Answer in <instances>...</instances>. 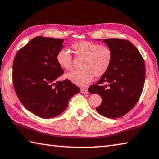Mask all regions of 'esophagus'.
Here are the masks:
<instances>
[{"mask_svg": "<svg viewBox=\"0 0 159 159\" xmlns=\"http://www.w3.org/2000/svg\"><path fill=\"white\" fill-rule=\"evenodd\" d=\"M80 92H81V93H83V94H88V89L85 88H82L81 89H80Z\"/></svg>", "mask_w": 159, "mask_h": 159, "instance_id": "obj_1", "label": "esophagus"}]
</instances>
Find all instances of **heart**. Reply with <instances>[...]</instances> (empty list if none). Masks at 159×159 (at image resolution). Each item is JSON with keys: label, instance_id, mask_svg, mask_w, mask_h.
<instances>
[{"label": "heart", "instance_id": "heart-1", "mask_svg": "<svg viewBox=\"0 0 159 159\" xmlns=\"http://www.w3.org/2000/svg\"><path fill=\"white\" fill-rule=\"evenodd\" d=\"M71 47L76 56L84 57L83 70L73 71L67 76L75 84L84 87L91 83L94 76L100 77L108 71L112 63V53L107 46L89 41H79L73 43ZM56 58L60 67L67 71L72 69L73 57L67 49H60Z\"/></svg>", "mask_w": 159, "mask_h": 159}]
</instances>
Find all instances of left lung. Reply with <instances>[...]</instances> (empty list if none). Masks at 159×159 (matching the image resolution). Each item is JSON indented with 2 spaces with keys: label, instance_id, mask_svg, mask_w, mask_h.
<instances>
[{
  "label": "left lung",
  "instance_id": "obj_1",
  "mask_svg": "<svg viewBox=\"0 0 159 159\" xmlns=\"http://www.w3.org/2000/svg\"><path fill=\"white\" fill-rule=\"evenodd\" d=\"M103 42L112 51L111 65L88 92L102 98L97 111L114 119L126 115L139 100L145 83V66L140 52L128 40L111 38Z\"/></svg>",
  "mask_w": 159,
  "mask_h": 159
}]
</instances>
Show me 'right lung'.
<instances>
[{"label": "right lung", "mask_w": 159, "mask_h": 159, "mask_svg": "<svg viewBox=\"0 0 159 159\" xmlns=\"http://www.w3.org/2000/svg\"><path fill=\"white\" fill-rule=\"evenodd\" d=\"M63 41L36 37L20 48L14 59L12 80L17 97L32 113L45 119L61 114L80 90L70 80H58L64 71L56 56Z\"/></svg>", "instance_id": "1"}]
</instances>
